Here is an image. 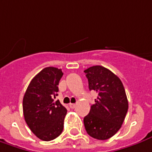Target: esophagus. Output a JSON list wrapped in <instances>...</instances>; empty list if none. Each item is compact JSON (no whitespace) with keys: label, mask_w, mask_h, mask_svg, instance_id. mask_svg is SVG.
<instances>
[{"label":"esophagus","mask_w":152,"mask_h":152,"mask_svg":"<svg viewBox=\"0 0 152 152\" xmlns=\"http://www.w3.org/2000/svg\"><path fill=\"white\" fill-rule=\"evenodd\" d=\"M76 104H74V103H71L70 105H69V106H70V108H72V109H74L75 107H76Z\"/></svg>","instance_id":"1"}]
</instances>
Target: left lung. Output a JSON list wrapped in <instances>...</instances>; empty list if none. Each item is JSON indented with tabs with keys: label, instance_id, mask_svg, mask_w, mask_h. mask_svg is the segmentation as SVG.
<instances>
[{
	"label": "left lung",
	"instance_id": "left-lung-1",
	"mask_svg": "<svg viewBox=\"0 0 152 152\" xmlns=\"http://www.w3.org/2000/svg\"><path fill=\"white\" fill-rule=\"evenodd\" d=\"M90 91L98 94L88 115L84 117L87 134L97 140H107L121 127L128 110L125 88L119 77L102 66L85 70Z\"/></svg>",
	"mask_w": 152,
	"mask_h": 152
}]
</instances>
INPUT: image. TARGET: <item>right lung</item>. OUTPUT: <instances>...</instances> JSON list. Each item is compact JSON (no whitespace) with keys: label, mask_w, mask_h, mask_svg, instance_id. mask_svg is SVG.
Returning a JSON list of instances; mask_svg holds the SVG:
<instances>
[{"label":"right lung","mask_w":152,"mask_h":152,"mask_svg":"<svg viewBox=\"0 0 152 152\" xmlns=\"http://www.w3.org/2000/svg\"><path fill=\"white\" fill-rule=\"evenodd\" d=\"M63 72L61 69L46 67L30 82L23 97V114L29 128L39 139L49 141L63 131L66 109L55 101Z\"/></svg>","instance_id":"right-lung-1"}]
</instances>
